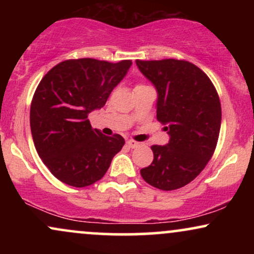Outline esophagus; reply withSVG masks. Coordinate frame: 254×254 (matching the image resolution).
Instances as JSON below:
<instances>
[{"instance_id":"esophagus-1","label":"esophagus","mask_w":254,"mask_h":254,"mask_svg":"<svg viewBox=\"0 0 254 254\" xmlns=\"http://www.w3.org/2000/svg\"><path fill=\"white\" fill-rule=\"evenodd\" d=\"M127 145H129L130 148H137V147H139V145H141V143H139V142L133 141V139H129V141H127Z\"/></svg>"}]
</instances>
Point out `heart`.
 <instances>
[{
    "mask_svg": "<svg viewBox=\"0 0 254 254\" xmlns=\"http://www.w3.org/2000/svg\"><path fill=\"white\" fill-rule=\"evenodd\" d=\"M142 86H144V84H137L136 87H142ZM136 87H135V88H136Z\"/></svg>",
    "mask_w": 254,
    "mask_h": 254,
    "instance_id": "obj_1",
    "label": "heart"
}]
</instances>
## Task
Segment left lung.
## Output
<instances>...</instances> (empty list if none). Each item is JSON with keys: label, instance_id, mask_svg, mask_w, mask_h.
Segmentation results:
<instances>
[{"label": "left lung", "instance_id": "obj_1", "mask_svg": "<svg viewBox=\"0 0 254 254\" xmlns=\"http://www.w3.org/2000/svg\"><path fill=\"white\" fill-rule=\"evenodd\" d=\"M136 64L155 86L156 118L170 135L168 144L151 145L154 160L141 176L160 190H177L191 183L214 154L222 117L220 98L208 75L188 61Z\"/></svg>", "mask_w": 254, "mask_h": 254}]
</instances>
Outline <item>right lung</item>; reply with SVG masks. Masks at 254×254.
<instances>
[{"instance_id":"obj_1","label":"right lung","mask_w":254,"mask_h":254,"mask_svg":"<svg viewBox=\"0 0 254 254\" xmlns=\"http://www.w3.org/2000/svg\"><path fill=\"white\" fill-rule=\"evenodd\" d=\"M131 64L130 60H66L38 84L31 103L32 137L44 165L62 183L74 188L92 185L123 148L121 135L109 137L92 129L88 113L106 104Z\"/></svg>"}]
</instances>
